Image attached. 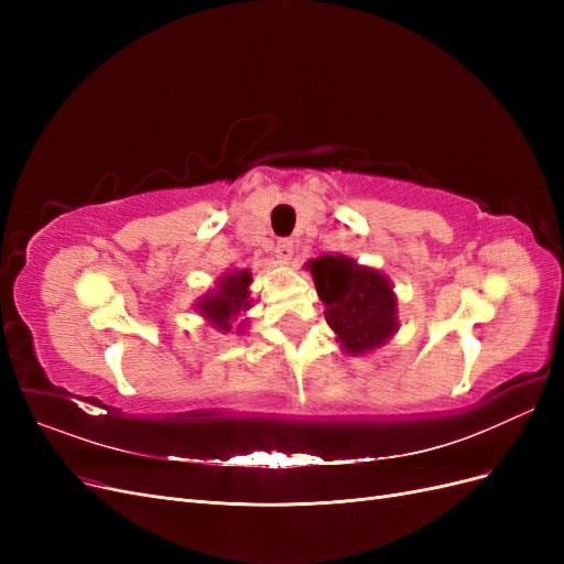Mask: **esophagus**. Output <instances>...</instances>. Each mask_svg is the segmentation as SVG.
Returning a JSON list of instances; mask_svg holds the SVG:
<instances>
[{
  "instance_id": "esophagus-1",
  "label": "esophagus",
  "mask_w": 564,
  "mask_h": 564,
  "mask_svg": "<svg viewBox=\"0 0 564 564\" xmlns=\"http://www.w3.org/2000/svg\"><path fill=\"white\" fill-rule=\"evenodd\" d=\"M275 256H278L280 261H284V263L292 261V256H294V242H292V240H280L278 247H275Z\"/></svg>"
}]
</instances>
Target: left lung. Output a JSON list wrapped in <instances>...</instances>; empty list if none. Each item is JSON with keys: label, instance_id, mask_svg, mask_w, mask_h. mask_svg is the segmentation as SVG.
<instances>
[{"label": "left lung", "instance_id": "left-lung-1", "mask_svg": "<svg viewBox=\"0 0 564 564\" xmlns=\"http://www.w3.org/2000/svg\"><path fill=\"white\" fill-rule=\"evenodd\" d=\"M317 294L340 346L360 355L383 346L398 329V301L381 272L357 265L346 256L311 261Z\"/></svg>", "mask_w": 564, "mask_h": 564}]
</instances>
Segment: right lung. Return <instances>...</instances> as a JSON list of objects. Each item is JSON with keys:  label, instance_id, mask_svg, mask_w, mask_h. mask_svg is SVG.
<instances>
[{"label": "right lung", "instance_id": "right-lung-1", "mask_svg": "<svg viewBox=\"0 0 564 564\" xmlns=\"http://www.w3.org/2000/svg\"><path fill=\"white\" fill-rule=\"evenodd\" d=\"M249 282H251L249 270L232 272V275L220 278L218 292L199 303L202 315L209 317V322H214L218 329L228 332L232 317H237V313L251 308Z\"/></svg>", "mask_w": 564, "mask_h": 564}]
</instances>
